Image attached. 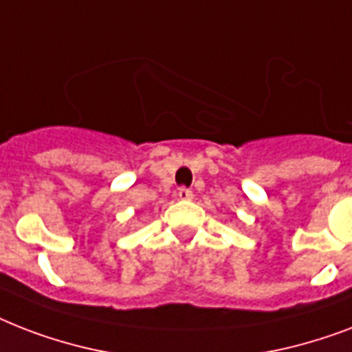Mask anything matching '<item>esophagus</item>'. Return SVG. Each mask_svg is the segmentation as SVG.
Returning a JSON list of instances; mask_svg holds the SVG:
<instances>
[{
    "instance_id": "obj_1",
    "label": "esophagus",
    "mask_w": 352,
    "mask_h": 352,
    "mask_svg": "<svg viewBox=\"0 0 352 352\" xmlns=\"http://www.w3.org/2000/svg\"><path fill=\"white\" fill-rule=\"evenodd\" d=\"M177 197L181 199V201H192L193 192L192 190H188V188H181V190L177 192Z\"/></svg>"
}]
</instances>
